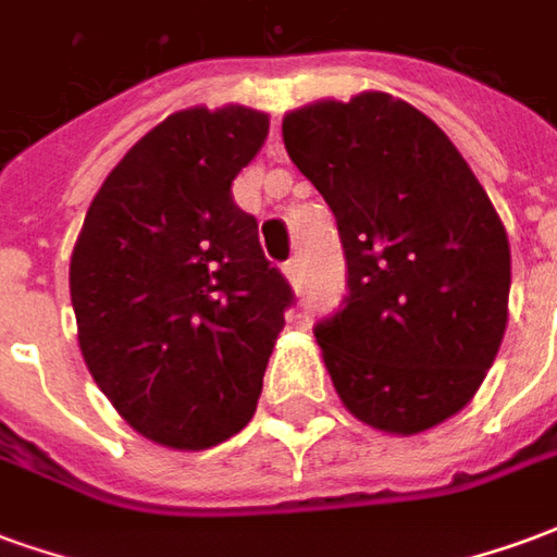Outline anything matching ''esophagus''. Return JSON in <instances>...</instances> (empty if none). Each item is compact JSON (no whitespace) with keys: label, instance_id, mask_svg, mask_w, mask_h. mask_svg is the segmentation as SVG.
<instances>
[{"label":"esophagus","instance_id":"34e87169","mask_svg":"<svg viewBox=\"0 0 557 557\" xmlns=\"http://www.w3.org/2000/svg\"><path fill=\"white\" fill-rule=\"evenodd\" d=\"M283 274H286V280H289V283H292V289H295V292H304L301 262H298V259H289V262L283 265Z\"/></svg>","mask_w":557,"mask_h":557}]
</instances>
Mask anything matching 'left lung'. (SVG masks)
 I'll return each mask as SVG.
<instances>
[{"instance_id": "obj_1", "label": "left lung", "mask_w": 557, "mask_h": 557, "mask_svg": "<svg viewBox=\"0 0 557 557\" xmlns=\"http://www.w3.org/2000/svg\"><path fill=\"white\" fill-rule=\"evenodd\" d=\"M283 143L346 253L349 295L313 327L343 406L394 435L454 418L507 327L510 244L486 190L442 127L387 91L292 110Z\"/></svg>"}]
</instances>
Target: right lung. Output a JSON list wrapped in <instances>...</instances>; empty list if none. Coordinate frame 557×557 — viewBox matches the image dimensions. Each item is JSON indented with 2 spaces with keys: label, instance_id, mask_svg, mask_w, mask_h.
<instances>
[{
  "label": "right lung",
  "instance_id": "add662e5",
  "mask_svg": "<svg viewBox=\"0 0 557 557\" xmlns=\"http://www.w3.org/2000/svg\"><path fill=\"white\" fill-rule=\"evenodd\" d=\"M268 137L250 107H190L151 127L91 199L71 256L83 361L151 442L206 450L253 418L295 301L232 199Z\"/></svg>",
  "mask_w": 557,
  "mask_h": 557
}]
</instances>
